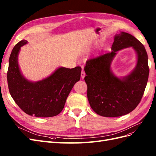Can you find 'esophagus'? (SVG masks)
I'll list each match as a JSON object with an SVG mask.
<instances>
[{
	"instance_id": "obj_1",
	"label": "esophagus",
	"mask_w": 156,
	"mask_h": 156,
	"mask_svg": "<svg viewBox=\"0 0 156 156\" xmlns=\"http://www.w3.org/2000/svg\"><path fill=\"white\" fill-rule=\"evenodd\" d=\"M81 78H82V79H84V78H85V71H81Z\"/></svg>"
}]
</instances>
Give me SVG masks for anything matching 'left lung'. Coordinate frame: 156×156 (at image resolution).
I'll return each instance as SVG.
<instances>
[{"instance_id": "1", "label": "left lung", "mask_w": 156, "mask_h": 156, "mask_svg": "<svg viewBox=\"0 0 156 156\" xmlns=\"http://www.w3.org/2000/svg\"><path fill=\"white\" fill-rule=\"evenodd\" d=\"M129 47L136 52V66L128 75L118 77L111 71V62L117 51ZM85 71L87 98L94 112L104 117L122 116L136 108L144 94L149 75L148 54L135 37L121 31L114 36L112 51L87 60Z\"/></svg>"}]
</instances>
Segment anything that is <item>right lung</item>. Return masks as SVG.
<instances>
[{"mask_svg":"<svg viewBox=\"0 0 156 156\" xmlns=\"http://www.w3.org/2000/svg\"><path fill=\"white\" fill-rule=\"evenodd\" d=\"M27 43L26 40L20 41L10 54L7 73L10 95L16 104L29 115L56 116L64 109L70 91L80 80L81 68L60 67L40 81H29L23 76L18 64L21 47Z\"/></svg>","mask_w":156,"mask_h":156,"instance_id":"right-lung-1","label":"right lung"}]
</instances>
